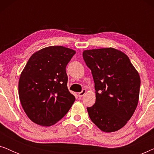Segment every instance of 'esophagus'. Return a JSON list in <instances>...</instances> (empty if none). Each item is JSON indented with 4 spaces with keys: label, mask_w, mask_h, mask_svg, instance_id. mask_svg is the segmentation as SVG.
<instances>
[{
    "label": "esophagus",
    "mask_w": 154,
    "mask_h": 154,
    "mask_svg": "<svg viewBox=\"0 0 154 154\" xmlns=\"http://www.w3.org/2000/svg\"><path fill=\"white\" fill-rule=\"evenodd\" d=\"M85 92H86V90L85 89L82 90V91L79 93V97H83L84 94H85Z\"/></svg>",
    "instance_id": "esophagus-1"
}]
</instances>
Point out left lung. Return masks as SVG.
I'll use <instances>...</instances> for the list:
<instances>
[{"label":"left lung","instance_id":"left-lung-1","mask_svg":"<svg viewBox=\"0 0 154 154\" xmlns=\"http://www.w3.org/2000/svg\"><path fill=\"white\" fill-rule=\"evenodd\" d=\"M83 57L95 88V103L87 108L90 119L103 132L117 131L137 106L140 75L129 57L114 48L84 50Z\"/></svg>","mask_w":154,"mask_h":154}]
</instances>
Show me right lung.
I'll return each instance as SVG.
<instances>
[{"label":"right lung","instance_id":"add662e5","mask_svg":"<svg viewBox=\"0 0 154 154\" xmlns=\"http://www.w3.org/2000/svg\"><path fill=\"white\" fill-rule=\"evenodd\" d=\"M75 51L63 46H50L33 54L19 81V97L31 121L50 126L62 119L75 97L67 88L66 67Z\"/></svg>","mask_w":154,"mask_h":154}]
</instances>
